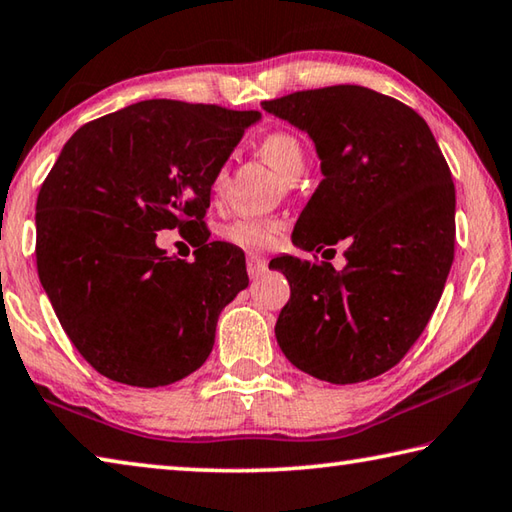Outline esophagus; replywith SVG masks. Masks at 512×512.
<instances>
[{
  "mask_svg": "<svg viewBox=\"0 0 512 512\" xmlns=\"http://www.w3.org/2000/svg\"><path fill=\"white\" fill-rule=\"evenodd\" d=\"M267 270V261L258 254H249L247 256V274L249 279H261Z\"/></svg>",
  "mask_w": 512,
  "mask_h": 512,
  "instance_id": "obj_1",
  "label": "esophagus"
}]
</instances>
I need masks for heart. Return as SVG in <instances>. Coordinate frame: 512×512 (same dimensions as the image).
<instances>
[{"label":"heart","instance_id":"1","mask_svg":"<svg viewBox=\"0 0 512 512\" xmlns=\"http://www.w3.org/2000/svg\"><path fill=\"white\" fill-rule=\"evenodd\" d=\"M261 157L279 168L285 177H299L306 166V148L301 139L290 130H270L265 132L256 143ZM224 182V170H218L213 177V188H220ZM281 224L276 220H236L227 227V240L242 249H270L276 236H279Z\"/></svg>","mask_w":512,"mask_h":512}]
</instances>
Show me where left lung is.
Wrapping results in <instances>:
<instances>
[{"instance_id": "left-lung-1", "label": "left lung", "mask_w": 512, "mask_h": 512, "mask_svg": "<svg viewBox=\"0 0 512 512\" xmlns=\"http://www.w3.org/2000/svg\"><path fill=\"white\" fill-rule=\"evenodd\" d=\"M261 105L310 134L324 173L292 233L315 261L270 263L290 281L276 342L312 378H378L423 335L450 274V166L423 116L369 87L303 89ZM339 239L349 240L342 273L316 261Z\"/></svg>"}]
</instances>
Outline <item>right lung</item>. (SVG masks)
Instances as JSON below:
<instances>
[{"label": "right lung", "mask_w": 512, "mask_h": 512, "mask_svg": "<svg viewBox=\"0 0 512 512\" xmlns=\"http://www.w3.org/2000/svg\"><path fill=\"white\" fill-rule=\"evenodd\" d=\"M261 112L152 98L85 123L35 204V263L60 326L94 369L166 387L206 362L222 308L247 288L245 254L211 242L213 177ZM177 228L193 262L156 247Z\"/></svg>", "instance_id": "obj_1"}]
</instances>
